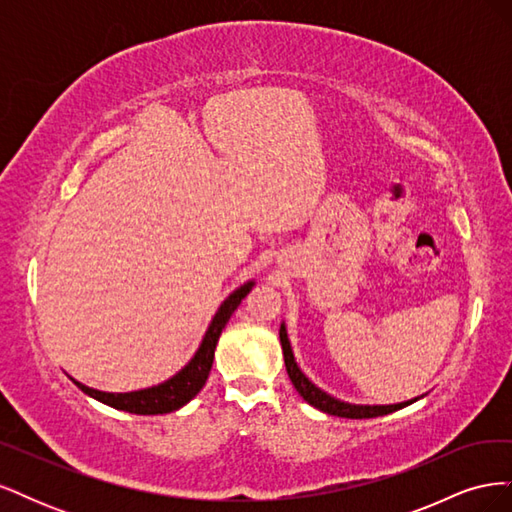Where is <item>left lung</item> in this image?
<instances>
[{
    "instance_id": "left-lung-1",
    "label": "left lung",
    "mask_w": 512,
    "mask_h": 512,
    "mask_svg": "<svg viewBox=\"0 0 512 512\" xmlns=\"http://www.w3.org/2000/svg\"><path fill=\"white\" fill-rule=\"evenodd\" d=\"M280 342H282V350H284V363H286L288 378L294 384V389L299 391V395L307 401L309 406H314L322 412L333 414V416H342V418H374V416L391 414L399 408L410 406L412 401H416V399H412V401H404V404H395V406H352V404H346V401H339V399L327 395L324 391H320L316 384L309 382L303 371L299 369V365L294 363V356H292V350H290V342H288L284 324L280 327Z\"/></svg>"
}]
</instances>
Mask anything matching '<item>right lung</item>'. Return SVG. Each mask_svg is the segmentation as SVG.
Segmentation results:
<instances>
[{"label":"right lung","instance_id":"right-lung-1","mask_svg":"<svg viewBox=\"0 0 512 512\" xmlns=\"http://www.w3.org/2000/svg\"><path fill=\"white\" fill-rule=\"evenodd\" d=\"M254 282L243 284L239 290H235L230 297L220 305L218 314L213 316L209 329L203 337V344L196 350L194 359L185 365L177 376H173L170 380L151 386V389H143V391H134V393H104V391H96L89 389V386L76 382L83 393H87L89 397H94L102 404L123 410V412H132V414H166V412H175L181 406L188 404L190 399H194L198 395V391L203 389L209 371L213 365V354H215V346H218V339L222 335V329L226 327V322L230 320L232 312L239 307L241 299H245V294L252 290Z\"/></svg>","mask_w":512,"mask_h":512}]
</instances>
